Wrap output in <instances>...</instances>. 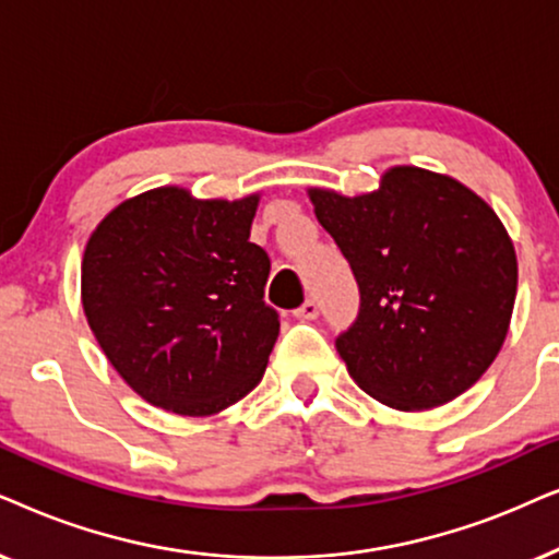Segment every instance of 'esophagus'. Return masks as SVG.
<instances>
[{
    "label": "esophagus",
    "instance_id": "esophagus-1",
    "mask_svg": "<svg viewBox=\"0 0 559 559\" xmlns=\"http://www.w3.org/2000/svg\"><path fill=\"white\" fill-rule=\"evenodd\" d=\"M294 317H296V319H304V322H309V319H317V317H319V304H317V299H307V301H304L301 307L294 311Z\"/></svg>",
    "mask_w": 559,
    "mask_h": 559
}]
</instances>
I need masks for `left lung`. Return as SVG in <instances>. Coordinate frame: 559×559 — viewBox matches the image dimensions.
I'll list each match as a JSON object with an SVG mask.
<instances>
[{"mask_svg":"<svg viewBox=\"0 0 559 559\" xmlns=\"http://www.w3.org/2000/svg\"><path fill=\"white\" fill-rule=\"evenodd\" d=\"M360 286L337 337L347 373L396 412L465 393L509 334L519 265L498 214L457 178L393 166L360 197L309 189Z\"/></svg>","mask_w":559,"mask_h":559,"instance_id":"8db88e82","label":"left lung"}]
</instances>
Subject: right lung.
<instances>
[{"label":"right lung","mask_w":559,"mask_h":559,"mask_svg":"<svg viewBox=\"0 0 559 559\" xmlns=\"http://www.w3.org/2000/svg\"><path fill=\"white\" fill-rule=\"evenodd\" d=\"M258 202L160 186L117 204L88 237L86 322L147 404L212 416L263 378L281 322L263 301L271 260L250 242Z\"/></svg>","instance_id":"right-lung-1"}]
</instances>
